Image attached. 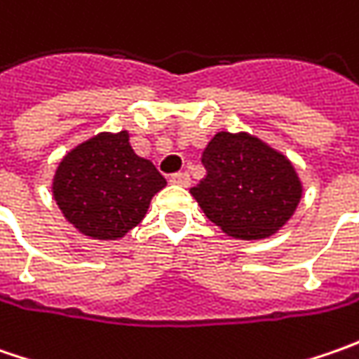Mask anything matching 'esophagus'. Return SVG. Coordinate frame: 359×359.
Instances as JSON below:
<instances>
[{
    "label": "esophagus",
    "mask_w": 359,
    "mask_h": 359,
    "mask_svg": "<svg viewBox=\"0 0 359 359\" xmlns=\"http://www.w3.org/2000/svg\"><path fill=\"white\" fill-rule=\"evenodd\" d=\"M170 182H172V184H175V186L187 187V186H189V173H187V172L172 173V175H170Z\"/></svg>",
    "instance_id": "34e87169"
}]
</instances>
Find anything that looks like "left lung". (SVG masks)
Returning <instances> with one entry per match:
<instances>
[{
    "mask_svg": "<svg viewBox=\"0 0 359 359\" xmlns=\"http://www.w3.org/2000/svg\"><path fill=\"white\" fill-rule=\"evenodd\" d=\"M205 177L191 196L228 236L262 240L296 212L302 184L290 159L248 133L219 131L201 154Z\"/></svg>",
    "mask_w": 359,
    "mask_h": 359,
    "instance_id": "1",
    "label": "left lung"
}]
</instances>
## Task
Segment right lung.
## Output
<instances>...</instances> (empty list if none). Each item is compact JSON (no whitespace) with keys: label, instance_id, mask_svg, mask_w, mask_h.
I'll use <instances>...</instances> for the list:
<instances>
[{"label":"right lung","instance_id":"obj_1","mask_svg":"<svg viewBox=\"0 0 359 359\" xmlns=\"http://www.w3.org/2000/svg\"><path fill=\"white\" fill-rule=\"evenodd\" d=\"M165 177L135 156L128 131L100 133L62 159L53 198L69 224L95 240L123 238L135 228Z\"/></svg>","mask_w":359,"mask_h":359}]
</instances>
